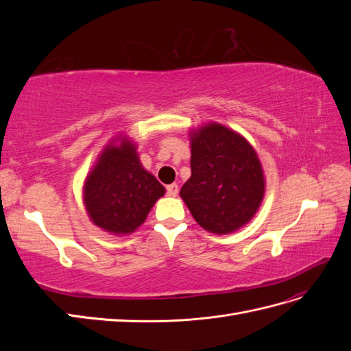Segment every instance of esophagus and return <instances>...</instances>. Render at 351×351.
Listing matches in <instances>:
<instances>
[{
	"instance_id": "obj_1",
	"label": "esophagus",
	"mask_w": 351,
	"mask_h": 351,
	"mask_svg": "<svg viewBox=\"0 0 351 351\" xmlns=\"http://www.w3.org/2000/svg\"><path fill=\"white\" fill-rule=\"evenodd\" d=\"M177 193H178V186L176 183L167 186V195L168 196H177Z\"/></svg>"
}]
</instances>
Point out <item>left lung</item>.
Returning a JSON list of instances; mask_svg holds the SVG:
<instances>
[{"label":"left lung","instance_id":"left-lung-1","mask_svg":"<svg viewBox=\"0 0 351 351\" xmlns=\"http://www.w3.org/2000/svg\"><path fill=\"white\" fill-rule=\"evenodd\" d=\"M189 136L192 176L180 196L204 230L234 232L254 217L265 196L259 156L246 137L215 121Z\"/></svg>","mask_w":351,"mask_h":351}]
</instances>
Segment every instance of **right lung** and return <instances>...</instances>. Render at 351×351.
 <instances>
[{
	"label": "right lung",
	"instance_id": "right-lung-1",
	"mask_svg": "<svg viewBox=\"0 0 351 351\" xmlns=\"http://www.w3.org/2000/svg\"><path fill=\"white\" fill-rule=\"evenodd\" d=\"M164 195L165 187L143 168L137 145L123 133L104 147L83 184L89 219L114 236L134 232Z\"/></svg>",
	"mask_w": 351,
	"mask_h": 351
}]
</instances>
